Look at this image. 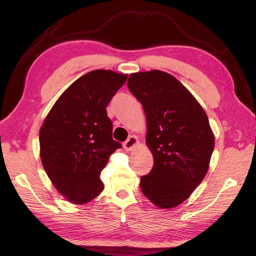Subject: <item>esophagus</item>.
Masks as SVG:
<instances>
[{"label":"esophagus","instance_id":"1","mask_svg":"<svg viewBox=\"0 0 256 256\" xmlns=\"http://www.w3.org/2000/svg\"><path fill=\"white\" fill-rule=\"evenodd\" d=\"M138 144V138L136 136H131L128 140L124 143V148H125V150L127 152H131L136 148Z\"/></svg>","mask_w":256,"mask_h":256}]
</instances>
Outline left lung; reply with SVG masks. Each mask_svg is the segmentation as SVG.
Returning a JSON list of instances; mask_svg holds the SVG:
<instances>
[{"mask_svg":"<svg viewBox=\"0 0 256 256\" xmlns=\"http://www.w3.org/2000/svg\"><path fill=\"white\" fill-rule=\"evenodd\" d=\"M127 86L146 116V145L154 157L141 190L152 204L170 209L202 182L214 148L207 114L175 76L161 70L129 74Z\"/></svg>","mask_w":256,"mask_h":256,"instance_id":"obj_1","label":"left lung"}]
</instances>
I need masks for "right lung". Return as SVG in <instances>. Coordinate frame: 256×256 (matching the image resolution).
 Instances as JSON below:
<instances>
[{
  "instance_id": "add662e5",
  "label": "right lung",
  "mask_w": 256,
  "mask_h": 256,
  "mask_svg": "<svg viewBox=\"0 0 256 256\" xmlns=\"http://www.w3.org/2000/svg\"><path fill=\"white\" fill-rule=\"evenodd\" d=\"M127 74L96 69L60 96L40 130V159L54 187L68 202L86 204L104 190L100 173L120 148L106 108Z\"/></svg>"
}]
</instances>
